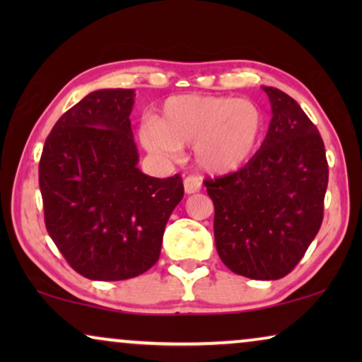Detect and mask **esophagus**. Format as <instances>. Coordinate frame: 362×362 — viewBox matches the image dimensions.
Returning a JSON list of instances; mask_svg holds the SVG:
<instances>
[{
  "instance_id": "obj_1",
  "label": "esophagus",
  "mask_w": 362,
  "mask_h": 362,
  "mask_svg": "<svg viewBox=\"0 0 362 362\" xmlns=\"http://www.w3.org/2000/svg\"><path fill=\"white\" fill-rule=\"evenodd\" d=\"M201 191V180L196 176L185 177V192L186 194H194Z\"/></svg>"
}]
</instances>
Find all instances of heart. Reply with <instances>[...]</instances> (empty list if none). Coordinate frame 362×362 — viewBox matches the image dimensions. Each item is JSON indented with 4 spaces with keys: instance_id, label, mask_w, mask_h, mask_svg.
Returning <instances> with one entry per match:
<instances>
[{
    "instance_id": "heart-1",
    "label": "heart",
    "mask_w": 362,
    "mask_h": 362,
    "mask_svg": "<svg viewBox=\"0 0 362 362\" xmlns=\"http://www.w3.org/2000/svg\"><path fill=\"white\" fill-rule=\"evenodd\" d=\"M264 115L247 98L175 95L163 103L156 122L140 128L143 146L171 160L181 146L192 145L196 165L207 175L222 176L240 170L259 150Z\"/></svg>"
}]
</instances>
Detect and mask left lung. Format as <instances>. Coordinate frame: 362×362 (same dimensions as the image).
I'll return each mask as SVG.
<instances>
[{"label":"left lung","mask_w":362,"mask_h":362,"mask_svg":"<svg viewBox=\"0 0 362 362\" xmlns=\"http://www.w3.org/2000/svg\"><path fill=\"white\" fill-rule=\"evenodd\" d=\"M272 120L260 150L242 170L207 180L221 260L237 275H288L318 234L328 163L318 130L290 95L262 87Z\"/></svg>","instance_id":"1"}]
</instances>
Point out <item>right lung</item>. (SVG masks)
Here are the masks:
<instances>
[{"label":"right lung","instance_id":"1","mask_svg":"<svg viewBox=\"0 0 362 362\" xmlns=\"http://www.w3.org/2000/svg\"><path fill=\"white\" fill-rule=\"evenodd\" d=\"M133 103V88L90 92L59 118L39 163L49 235L90 280H127L151 269L185 196L180 175L160 180L136 166Z\"/></svg>","mask_w":362,"mask_h":362}]
</instances>
